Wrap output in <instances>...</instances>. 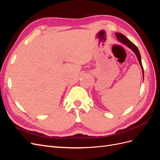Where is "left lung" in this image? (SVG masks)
<instances>
[{"label":"left lung","mask_w":160,"mask_h":160,"mask_svg":"<svg viewBox=\"0 0 160 160\" xmlns=\"http://www.w3.org/2000/svg\"><path fill=\"white\" fill-rule=\"evenodd\" d=\"M115 35L118 38V40L120 42L123 43V45H126L128 47H129V49H132L133 52L136 55L137 58H138V60L139 61V63L142 67V72H143V78H144V73H143V66H142V58H141V55H140V52L138 49V47L135 46L132 42H131L128 38L125 37V35H123V34L122 33H119V32H116L115 33Z\"/></svg>","instance_id":"8db88e82"}]
</instances>
